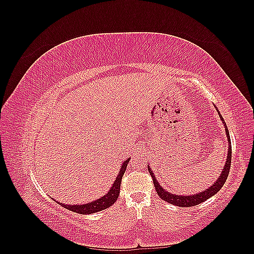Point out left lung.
<instances>
[{
  "instance_id": "obj_1",
  "label": "left lung",
  "mask_w": 254,
  "mask_h": 254,
  "mask_svg": "<svg viewBox=\"0 0 254 254\" xmlns=\"http://www.w3.org/2000/svg\"><path fill=\"white\" fill-rule=\"evenodd\" d=\"M220 120L222 121V123H225L224 119H222L221 115L219 114ZM225 128H226V132H227V137H228V142H229V150H228V157H227V162L224 166V170H222L219 178L217 179V181L215 182L211 188L207 189L206 190H203L202 193H198L196 195L193 196H178V195H174V194H170L168 191H166L162 187L160 186L158 183L156 177L153 176L152 171L150 170V167L148 166V172L152 177V180H153V186L156 188L157 193L159 195V197L161 199H163L164 201L170 202L172 204L175 205H178L180 207L183 206H193V205H197L199 203H201L203 201H205L206 199H209L210 197H212L213 195H215L217 193V191L224 187V184L228 178V175L230 172V167H231V159H232V148H231V140H230V135H229V131H228V128L227 125L225 124Z\"/></svg>"
}]
</instances>
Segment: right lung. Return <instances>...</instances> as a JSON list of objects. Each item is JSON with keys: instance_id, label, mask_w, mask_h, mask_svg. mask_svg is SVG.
<instances>
[{"instance_id": "1", "label": "right lung", "mask_w": 254, "mask_h": 254, "mask_svg": "<svg viewBox=\"0 0 254 254\" xmlns=\"http://www.w3.org/2000/svg\"><path fill=\"white\" fill-rule=\"evenodd\" d=\"M130 159H127L125 162H123L122 168L120 171V174L117 177V180L114 181L112 188L108 191V194H106L105 196L101 197L95 201L89 202L87 204H81V205H72V204H64V203H59L61 206L65 207V209L70 210L72 212L78 213V214H92V213H96L99 211H103L107 207L111 206L115 201L118 200V197L120 195V189H121V182L123 175H124L127 164L129 162Z\"/></svg>"}]
</instances>
